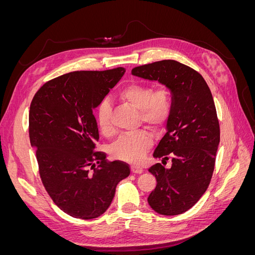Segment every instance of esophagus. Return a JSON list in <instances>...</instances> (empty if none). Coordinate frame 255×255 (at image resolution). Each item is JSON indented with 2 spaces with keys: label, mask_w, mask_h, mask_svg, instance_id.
<instances>
[{
  "label": "esophagus",
  "mask_w": 255,
  "mask_h": 255,
  "mask_svg": "<svg viewBox=\"0 0 255 255\" xmlns=\"http://www.w3.org/2000/svg\"><path fill=\"white\" fill-rule=\"evenodd\" d=\"M130 171H132L133 173H142L143 172V169L141 168V167H139V166H135V165H133V166H130Z\"/></svg>",
  "instance_id": "obj_1"
}]
</instances>
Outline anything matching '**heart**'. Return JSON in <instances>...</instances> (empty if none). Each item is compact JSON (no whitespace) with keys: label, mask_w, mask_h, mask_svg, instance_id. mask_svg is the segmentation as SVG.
<instances>
[{"label":"heart","mask_w":255,"mask_h":255,"mask_svg":"<svg viewBox=\"0 0 255 255\" xmlns=\"http://www.w3.org/2000/svg\"><path fill=\"white\" fill-rule=\"evenodd\" d=\"M118 99L139 111L141 122L154 129L165 125L171 110V96L166 87L153 90L152 87L144 84H129L118 92ZM111 116V103L104 100L100 103L97 111L98 127L103 134L112 133ZM152 143V135L145 130H139L130 135H121L111 145V154L117 159L137 163L142 159Z\"/></svg>","instance_id":"heart-1"}]
</instances>
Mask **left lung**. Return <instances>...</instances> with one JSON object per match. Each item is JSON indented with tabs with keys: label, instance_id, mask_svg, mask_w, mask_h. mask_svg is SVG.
<instances>
[{
	"label": "left lung",
	"instance_id": "left-lung-1",
	"mask_svg": "<svg viewBox=\"0 0 255 255\" xmlns=\"http://www.w3.org/2000/svg\"><path fill=\"white\" fill-rule=\"evenodd\" d=\"M132 74L157 81L171 92L167 132L153 156L163 157V164L171 157L172 164L149 168L157 184L148 203L160 215H180L199 201L214 172L220 128L212 92L201 74L176 60L136 67Z\"/></svg>",
	"mask_w": 255,
	"mask_h": 255
}]
</instances>
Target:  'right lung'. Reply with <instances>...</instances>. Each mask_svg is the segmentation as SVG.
Masks as SVG:
<instances>
[{"mask_svg":"<svg viewBox=\"0 0 255 255\" xmlns=\"http://www.w3.org/2000/svg\"><path fill=\"white\" fill-rule=\"evenodd\" d=\"M126 72L74 71L45 83L29 107V140L43 186L61 211L94 219L110 207L118 183L129 175L120 160L95 152L98 123L92 111ZM93 172H90V169Z\"/></svg>","mask_w":255,"mask_h":255,"instance_id":"1","label":"right lung"}]
</instances>
